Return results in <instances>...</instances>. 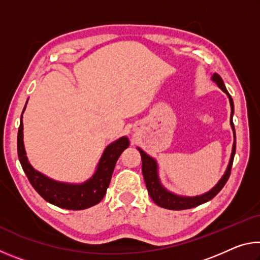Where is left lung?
<instances>
[{"label": "left lung", "mask_w": 260, "mask_h": 260, "mask_svg": "<svg viewBox=\"0 0 260 260\" xmlns=\"http://www.w3.org/2000/svg\"><path fill=\"white\" fill-rule=\"evenodd\" d=\"M212 80L217 83L218 87L221 89L223 93H226L228 99H230V103H231V125L233 132H234V139H236L235 136V128H234V124H233L232 117L234 114V103H233V100L231 98L230 93H228L225 83H223L221 77L217 73H213L212 76ZM139 151L141 153V159H142V173H143V178L144 181H146V186L148 189V193L150 195L152 201L155 203L160 206V208L164 209H169V210H186V209H191L195 208V206H199L203 203H206L210 200H212L213 197L217 195V193L221 190L225 186L228 178L231 175V170H232V165H233V160H234V156H235V150H236V141H234V144H233V149H232V155H231V159H230V164L227 166V170L225 174L222 175V178L220 179V181L215 184V186L211 189L210 191L203 193V195L200 196H195V197H183V196H178L175 193L171 192L162 187V184L160 183L159 177H158V166H157V161L153 159L152 157L147 155L146 152L141 150L140 148Z\"/></svg>", "instance_id": "8db88e82"}]
</instances>
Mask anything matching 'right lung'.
Instances as JSON below:
<instances>
[{
    "instance_id": "obj_1",
    "label": "right lung",
    "mask_w": 260,
    "mask_h": 260,
    "mask_svg": "<svg viewBox=\"0 0 260 260\" xmlns=\"http://www.w3.org/2000/svg\"><path fill=\"white\" fill-rule=\"evenodd\" d=\"M128 146L129 141L126 136H122L109 144L101 157L93 177L83 183L76 184L55 181L46 177L45 174L38 172L29 164L26 157L23 141V114L20 117L18 136H17V150H18L19 161L30 184L43 200L49 202L52 205L67 210H85L102 201L110 184L118 158Z\"/></svg>"
}]
</instances>
